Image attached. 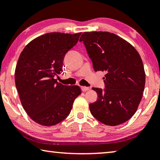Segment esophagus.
Masks as SVG:
<instances>
[{
  "mask_svg": "<svg viewBox=\"0 0 160 160\" xmlns=\"http://www.w3.org/2000/svg\"><path fill=\"white\" fill-rule=\"evenodd\" d=\"M90 88H88V87H85V86H81V90L83 92H86L90 90Z\"/></svg>",
  "mask_w": 160,
  "mask_h": 160,
  "instance_id": "obj_1",
  "label": "esophagus"
}]
</instances>
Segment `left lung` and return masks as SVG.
Wrapping results in <instances>:
<instances>
[{
  "label": "left lung",
  "mask_w": 160,
  "mask_h": 160,
  "mask_svg": "<svg viewBox=\"0 0 160 160\" xmlns=\"http://www.w3.org/2000/svg\"><path fill=\"white\" fill-rule=\"evenodd\" d=\"M83 42L95 71H105V89L92 88L98 94L90 104L92 116L107 126H117L136 112L145 84L140 54L132 46L108 32H84Z\"/></svg>",
  "instance_id": "left-lung-1"
}]
</instances>
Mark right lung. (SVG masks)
Masks as SVG:
<instances>
[{
  "label": "right lung",
  "instance_id": "add662e5",
  "mask_svg": "<svg viewBox=\"0 0 160 160\" xmlns=\"http://www.w3.org/2000/svg\"><path fill=\"white\" fill-rule=\"evenodd\" d=\"M80 34H43L29 42L20 53L15 72L16 88L24 109L40 125L61 122L81 94L79 86L63 85L54 79L62 71L65 55L77 44Z\"/></svg>",
  "mask_w": 160,
  "mask_h": 160
}]
</instances>
